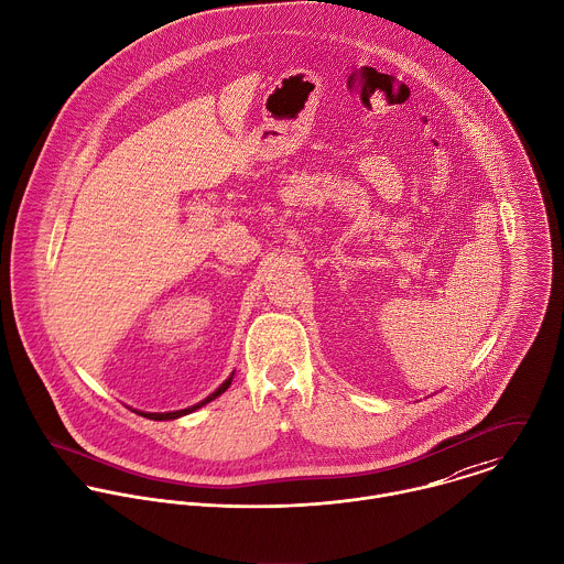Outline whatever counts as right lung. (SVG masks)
<instances>
[{"instance_id":"1","label":"right lung","mask_w":564,"mask_h":564,"mask_svg":"<svg viewBox=\"0 0 564 564\" xmlns=\"http://www.w3.org/2000/svg\"><path fill=\"white\" fill-rule=\"evenodd\" d=\"M234 376V375H231ZM231 376L212 393V395H207L203 402H198V404H194V406H188V409H182V411H171V413H140V415H144V417H151V420H175V417H180V415H186L189 411H196L198 406H203L205 402H209V400H214L216 395H220L229 384H231Z\"/></svg>"}]
</instances>
